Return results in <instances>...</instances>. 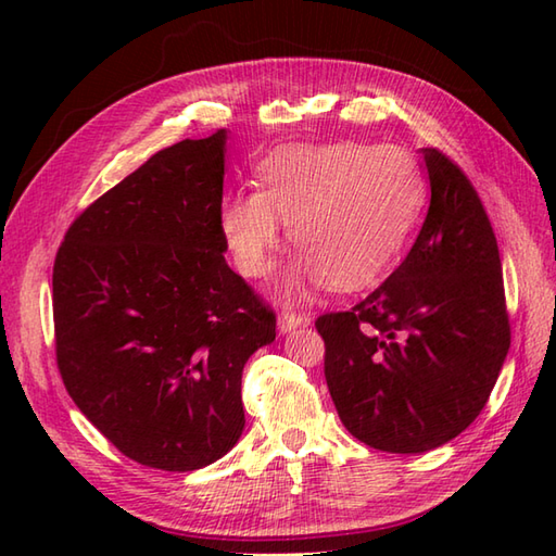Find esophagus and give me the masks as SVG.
Segmentation results:
<instances>
[{
    "mask_svg": "<svg viewBox=\"0 0 556 556\" xmlns=\"http://www.w3.org/2000/svg\"><path fill=\"white\" fill-rule=\"evenodd\" d=\"M303 325H308V317H303L299 313H289V311L281 313L279 320H277V327H279L281 334H289V332H293V329H299Z\"/></svg>",
    "mask_w": 556,
    "mask_h": 556,
    "instance_id": "1",
    "label": "esophagus"
}]
</instances>
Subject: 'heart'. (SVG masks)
<instances>
[{
    "label": "heart",
    "mask_w": 556,
    "mask_h": 556,
    "mask_svg": "<svg viewBox=\"0 0 556 556\" xmlns=\"http://www.w3.org/2000/svg\"><path fill=\"white\" fill-rule=\"evenodd\" d=\"M257 188L222 200L219 231L243 277H265L289 224L299 255L281 279L285 299L313 287L361 291L404 251L425 205L422 172L394 146L341 140L285 146L260 162Z\"/></svg>",
    "instance_id": "1"
}]
</instances>
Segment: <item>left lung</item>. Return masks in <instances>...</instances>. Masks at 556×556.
<instances>
[{
    "mask_svg": "<svg viewBox=\"0 0 556 556\" xmlns=\"http://www.w3.org/2000/svg\"><path fill=\"white\" fill-rule=\"evenodd\" d=\"M420 157L430 207L406 260L356 308L315 323L341 422L389 454L464 432L511 344L500 248L476 188L440 150Z\"/></svg>",
    "mask_w": 556,
    "mask_h": 556,
    "instance_id": "left-lung-1",
    "label": "left lung"
}]
</instances>
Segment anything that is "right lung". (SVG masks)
<instances>
[{
	"label": "right lung",
	"instance_id": "right-lung-1",
	"mask_svg": "<svg viewBox=\"0 0 556 556\" xmlns=\"http://www.w3.org/2000/svg\"><path fill=\"white\" fill-rule=\"evenodd\" d=\"M227 128L181 140L71 224L52 275L68 396L138 464L186 473L239 442L241 375L277 320L227 265Z\"/></svg>",
	"mask_w": 556,
	"mask_h": 556
}]
</instances>
